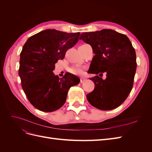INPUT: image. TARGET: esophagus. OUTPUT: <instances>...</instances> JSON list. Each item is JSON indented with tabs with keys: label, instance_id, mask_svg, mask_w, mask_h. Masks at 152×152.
<instances>
[{
	"label": "esophagus",
	"instance_id": "34e87169",
	"mask_svg": "<svg viewBox=\"0 0 152 152\" xmlns=\"http://www.w3.org/2000/svg\"><path fill=\"white\" fill-rule=\"evenodd\" d=\"M85 80H86V79H85V78H84V77H81L80 78V82H81V83H82V82H84Z\"/></svg>",
	"mask_w": 152,
	"mask_h": 152
}]
</instances>
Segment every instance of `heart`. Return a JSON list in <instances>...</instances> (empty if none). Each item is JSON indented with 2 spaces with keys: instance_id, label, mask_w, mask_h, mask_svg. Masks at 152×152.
<instances>
[{
  "instance_id": "1",
  "label": "heart",
  "mask_w": 152,
  "mask_h": 152,
  "mask_svg": "<svg viewBox=\"0 0 152 152\" xmlns=\"http://www.w3.org/2000/svg\"><path fill=\"white\" fill-rule=\"evenodd\" d=\"M69 72L73 74H76V75H81L84 72V69L80 66H73L69 69Z\"/></svg>"
}]
</instances>
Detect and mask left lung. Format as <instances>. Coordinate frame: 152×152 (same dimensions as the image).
Instances as JSON below:
<instances>
[{"instance_id":"obj_1","label":"left lung","mask_w":152,"mask_h":152,"mask_svg":"<svg viewBox=\"0 0 152 152\" xmlns=\"http://www.w3.org/2000/svg\"><path fill=\"white\" fill-rule=\"evenodd\" d=\"M80 39L90 44L95 54L88 72L107 73L104 80L98 75L91 78L95 86L87 94V100L102 110L117 108L130 94L136 73V52L131 41L126 35L111 29L83 33Z\"/></svg>"}]
</instances>
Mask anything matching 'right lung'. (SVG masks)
Returning <instances> with one entry per match:
<instances>
[{
    "label": "right lung",
    "mask_w": 152,
    "mask_h": 152,
    "mask_svg": "<svg viewBox=\"0 0 152 152\" xmlns=\"http://www.w3.org/2000/svg\"><path fill=\"white\" fill-rule=\"evenodd\" d=\"M79 35L48 29L30 37L23 47L18 74L27 98L37 109L56 111L66 102L70 87L79 84V78L72 73L59 78L53 72L55 63L77 44Z\"/></svg>",
    "instance_id": "add662e5"
}]
</instances>
